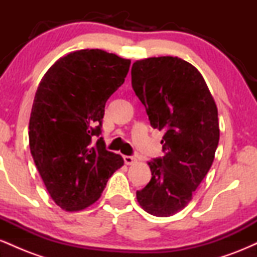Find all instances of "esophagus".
Returning <instances> with one entry per match:
<instances>
[{"label": "esophagus", "instance_id": "esophagus-1", "mask_svg": "<svg viewBox=\"0 0 257 257\" xmlns=\"http://www.w3.org/2000/svg\"><path fill=\"white\" fill-rule=\"evenodd\" d=\"M123 159H124V163L126 166H131V164H134L138 162V159L133 157V156H123Z\"/></svg>", "mask_w": 257, "mask_h": 257}]
</instances>
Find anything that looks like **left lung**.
<instances>
[{
	"mask_svg": "<svg viewBox=\"0 0 257 257\" xmlns=\"http://www.w3.org/2000/svg\"><path fill=\"white\" fill-rule=\"evenodd\" d=\"M132 85L151 125L164 132V156L149 162L152 178L137 192L138 203L153 216H172L191 202L214 162L216 104L198 70L178 57L137 60Z\"/></svg>",
	"mask_w": 257,
	"mask_h": 257,
	"instance_id": "obj_1",
	"label": "left lung"
}]
</instances>
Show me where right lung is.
<instances>
[{"label":"right lung","instance_id":"right-lung-1","mask_svg":"<svg viewBox=\"0 0 257 257\" xmlns=\"http://www.w3.org/2000/svg\"><path fill=\"white\" fill-rule=\"evenodd\" d=\"M131 60L101 49L58 59L38 84L29 145L55 204L79 211L100 198L107 180L124 164L107 151L101 133L107 99L124 82Z\"/></svg>","mask_w":257,"mask_h":257}]
</instances>
